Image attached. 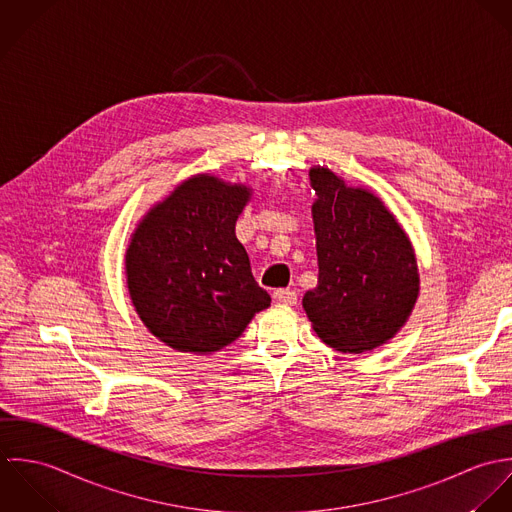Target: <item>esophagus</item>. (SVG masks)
I'll return each instance as SVG.
<instances>
[{
    "label": "esophagus",
    "mask_w": 512,
    "mask_h": 512,
    "mask_svg": "<svg viewBox=\"0 0 512 512\" xmlns=\"http://www.w3.org/2000/svg\"><path fill=\"white\" fill-rule=\"evenodd\" d=\"M273 299L279 303V305H287V307H293L297 305V293L291 291V289H279L273 293Z\"/></svg>",
    "instance_id": "obj_1"
}]
</instances>
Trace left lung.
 I'll use <instances>...</instances> for the list:
<instances>
[{
    "instance_id": "left-lung-1",
    "label": "left lung",
    "mask_w": 512,
    "mask_h": 512,
    "mask_svg": "<svg viewBox=\"0 0 512 512\" xmlns=\"http://www.w3.org/2000/svg\"><path fill=\"white\" fill-rule=\"evenodd\" d=\"M318 285L303 308L318 338L362 354L406 326L419 297L413 245L396 215L368 188L348 186L326 166L308 172Z\"/></svg>"
}]
</instances>
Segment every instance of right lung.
Returning a JSON list of instances; mask_svg holds the SVG:
<instances>
[{
	"label": "right lung",
	"mask_w": 512,
	"mask_h": 512,
	"mask_svg": "<svg viewBox=\"0 0 512 512\" xmlns=\"http://www.w3.org/2000/svg\"><path fill=\"white\" fill-rule=\"evenodd\" d=\"M253 188L196 174L136 223L126 255V287L144 326L178 352L213 354L271 307L253 275L235 221Z\"/></svg>",
	"instance_id": "right-lung-1"
}]
</instances>
